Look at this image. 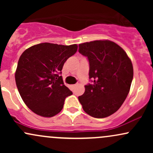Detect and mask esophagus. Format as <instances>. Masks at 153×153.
<instances>
[{
	"label": "esophagus",
	"mask_w": 153,
	"mask_h": 153,
	"mask_svg": "<svg viewBox=\"0 0 153 153\" xmlns=\"http://www.w3.org/2000/svg\"><path fill=\"white\" fill-rule=\"evenodd\" d=\"M76 85H77L76 84H74V85H71V87L72 88H75V86H76Z\"/></svg>",
	"instance_id": "obj_1"
}]
</instances>
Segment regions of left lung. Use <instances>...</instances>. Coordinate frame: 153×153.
<instances>
[{"instance_id": "left-lung-1", "label": "left lung", "mask_w": 153, "mask_h": 153, "mask_svg": "<svg viewBox=\"0 0 153 153\" xmlns=\"http://www.w3.org/2000/svg\"><path fill=\"white\" fill-rule=\"evenodd\" d=\"M89 62V79L78 100L88 114L105 118L125 101L133 79L130 59L121 47L109 40L80 44L79 50Z\"/></svg>"}]
</instances>
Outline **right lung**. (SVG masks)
I'll list each match as a JSON object with an SVG mask.
<instances>
[{"label":"right lung","instance_id":"right-lung-1","mask_svg":"<svg viewBox=\"0 0 153 153\" xmlns=\"http://www.w3.org/2000/svg\"><path fill=\"white\" fill-rule=\"evenodd\" d=\"M78 50L69 46L41 43L26 50L19 59L15 79L24 102L36 114L52 117L62 109L73 92L63 82L64 63Z\"/></svg>","mask_w":153,"mask_h":153}]
</instances>
